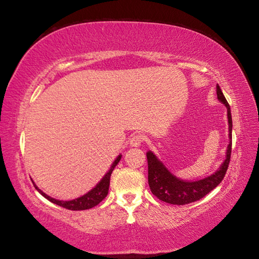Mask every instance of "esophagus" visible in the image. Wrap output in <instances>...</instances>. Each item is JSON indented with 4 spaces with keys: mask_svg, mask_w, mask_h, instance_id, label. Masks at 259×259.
<instances>
[{
    "mask_svg": "<svg viewBox=\"0 0 259 259\" xmlns=\"http://www.w3.org/2000/svg\"><path fill=\"white\" fill-rule=\"evenodd\" d=\"M143 139L144 138H143L142 135H134V136H131V138L129 140L130 146H133V147L140 146V144H142Z\"/></svg>",
    "mask_w": 259,
    "mask_h": 259,
    "instance_id": "34e87169",
    "label": "esophagus"
}]
</instances>
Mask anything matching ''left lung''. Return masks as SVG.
I'll use <instances>...</instances> for the list:
<instances>
[{
  "label": "left lung",
  "instance_id": "8db88e82",
  "mask_svg": "<svg viewBox=\"0 0 259 259\" xmlns=\"http://www.w3.org/2000/svg\"><path fill=\"white\" fill-rule=\"evenodd\" d=\"M217 98L225 105L227 109V120H229V145L226 148L225 160L219 165L213 174L198 181H184L178 178L166 168L163 162L152 151L146 153L148 164V185L153 194L157 199L170 204H187L195 202L207 195L210 191L217 187L224 178L226 170L229 168L231 151H232V115L230 105L225 99L219 85H216Z\"/></svg>",
  "mask_w": 259,
  "mask_h": 259
}]
</instances>
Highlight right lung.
Instances as JSON below:
<instances>
[{"instance_id": "right-lung-1", "label": "right lung", "mask_w": 259, "mask_h": 259, "mask_svg": "<svg viewBox=\"0 0 259 259\" xmlns=\"http://www.w3.org/2000/svg\"><path fill=\"white\" fill-rule=\"evenodd\" d=\"M121 157H122L121 154L116 156V159L114 160V162L111 165V168H109L108 171L104 175V177L100 179V182H98L97 185H96L94 188H91V190L88 193H85V194L78 196V198H76V199L68 200V201L57 200V199L51 198V196L46 194V193L41 191L40 188L36 186V184L32 181L33 185L35 188H36L37 192L41 193V194L45 196L47 200H49L50 202L55 203L57 205H60V207H63V208H66L69 210H85V209L94 208L95 205H97L98 203L102 202L105 198H106V195L108 193V187H109V181H111V175L113 172L114 168L116 166V164L120 162Z\"/></svg>"}]
</instances>
